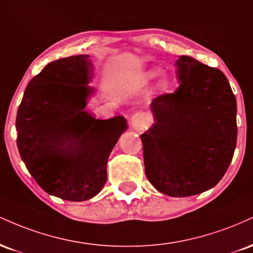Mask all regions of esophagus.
Wrapping results in <instances>:
<instances>
[{"label": "esophagus", "instance_id": "obj_1", "mask_svg": "<svg viewBox=\"0 0 253 253\" xmlns=\"http://www.w3.org/2000/svg\"><path fill=\"white\" fill-rule=\"evenodd\" d=\"M151 119L149 114H146L145 112H136L134 115H133L132 119H130V125L134 129L143 130L146 128L147 126H150Z\"/></svg>", "mask_w": 253, "mask_h": 253}]
</instances>
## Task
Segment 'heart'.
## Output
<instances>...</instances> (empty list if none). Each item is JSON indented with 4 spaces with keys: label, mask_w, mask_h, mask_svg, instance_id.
Masks as SVG:
<instances>
[{
    "label": "heart",
    "mask_w": 253,
    "mask_h": 253,
    "mask_svg": "<svg viewBox=\"0 0 253 253\" xmlns=\"http://www.w3.org/2000/svg\"><path fill=\"white\" fill-rule=\"evenodd\" d=\"M158 75H159V72L156 71V70L147 71L146 74L144 75V80L146 81V82H152V81H155L156 78L158 77ZM158 86H159V89H161V91H163V92L164 91H168V90H169V88H170L169 81L165 80V78H163V80L159 81Z\"/></svg>",
    "instance_id": "heart-1"
}]
</instances>
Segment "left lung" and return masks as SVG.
I'll return each instance as SVG.
<instances>
[{
    "instance_id": "obj_1",
    "label": "left lung",
    "mask_w": 253,
    "mask_h": 253,
    "mask_svg": "<svg viewBox=\"0 0 253 253\" xmlns=\"http://www.w3.org/2000/svg\"><path fill=\"white\" fill-rule=\"evenodd\" d=\"M179 86L151 103L155 124L140 135L145 172L165 195H196L215 187L237 145V102L222 71L183 56Z\"/></svg>"
}]
</instances>
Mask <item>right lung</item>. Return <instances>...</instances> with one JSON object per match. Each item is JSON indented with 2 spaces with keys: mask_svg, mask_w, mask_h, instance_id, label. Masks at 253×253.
Returning a JSON list of instances; mask_svg holds the SVG:
<instances>
[{
  "mask_svg": "<svg viewBox=\"0 0 253 253\" xmlns=\"http://www.w3.org/2000/svg\"><path fill=\"white\" fill-rule=\"evenodd\" d=\"M91 71L88 54L47 64L28 83L16 114L26 168L46 193L68 201L100 193L110 151L127 128L124 117L100 120L85 109Z\"/></svg>",
  "mask_w": 253,
  "mask_h": 253,
  "instance_id": "obj_1",
  "label": "right lung"
}]
</instances>
